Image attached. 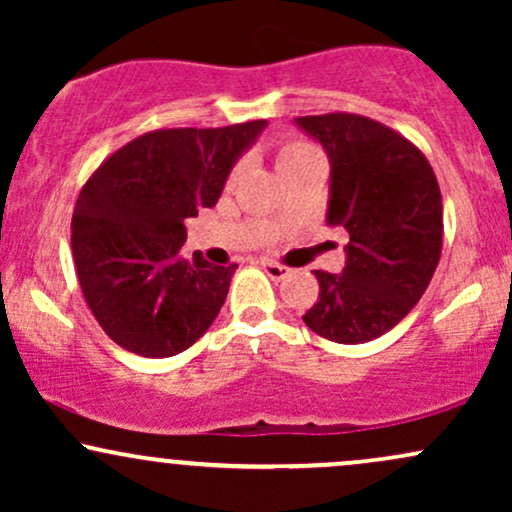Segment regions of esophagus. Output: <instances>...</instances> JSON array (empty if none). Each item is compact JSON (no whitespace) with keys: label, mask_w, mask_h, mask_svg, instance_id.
Instances as JSON below:
<instances>
[{"label":"esophagus","mask_w":512,"mask_h":512,"mask_svg":"<svg viewBox=\"0 0 512 512\" xmlns=\"http://www.w3.org/2000/svg\"><path fill=\"white\" fill-rule=\"evenodd\" d=\"M262 269H264V272H267L269 276H272L274 281L284 279V276L289 274V267H284V264H279V262H272V260H264V262H262Z\"/></svg>","instance_id":"34e87169"}]
</instances>
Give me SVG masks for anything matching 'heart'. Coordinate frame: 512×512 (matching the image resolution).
<instances>
[{
    "label": "heart",
    "instance_id": "obj_1",
    "mask_svg": "<svg viewBox=\"0 0 512 512\" xmlns=\"http://www.w3.org/2000/svg\"><path fill=\"white\" fill-rule=\"evenodd\" d=\"M308 161H320V151H317L310 142H305V139L289 137V139H281V142L276 144V168H279V173H284V170H289L293 166H301V163H308ZM236 175H238V168L231 170L228 180H236Z\"/></svg>",
    "mask_w": 512,
    "mask_h": 512
}]
</instances>
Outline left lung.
<instances>
[{"label":"left lung","instance_id":"1","mask_svg":"<svg viewBox=\"0 0 512 512\" xmlns=\"http://www.w3.org/2000/svg\"><path fill=\"white\" fill-rule=\"evenodd\" d=\"M332 166L327 223L344 228L342 274L315 269L303 322L337 344L390 332L419 303L443 250V199L428 158L392 127L354 113L296 117Z\"/></svg>","mask_w":512,"mask_h":512}]
</instances>
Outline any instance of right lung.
I'll return each instance as SVG.
<instances>
[{
  "label": "right lung",
  "mask_w": 512,
  "mask_h": 512,
  "mask_svg": "<svg viewBox=\"0 0 512 512\" xmlns=\"http://www.w3.org/2000/svg\"><path fill=\"white\" fill-rule=\"evenodd\" d=\"M264 120L154 129L117 149L81 187L72 255L81 293L122 349L166 358L209 330L238 264L182 260L185 221L219 202L236 158Z\"/></svg>",
  "instance_id": "obj_1"
}]
</instances>
